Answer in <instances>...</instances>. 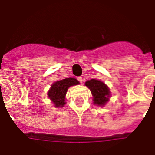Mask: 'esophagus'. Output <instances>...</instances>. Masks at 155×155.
Here are the masks:
<instances>
[{
  "mask_svg": "<svg viewBox=\"0 0 155 155\" xmlns=\"http://www.w3.org/2000/svg\"><path fill=\"white\" fill-rule=\"evenodd\" d=\"M77 80H79V82H80V83H81V84H82V83H83V78H82L81 76H80V77H78Z\"/></svg>",
  "mask_w": 155,
  "mask_h": 155,
  "instance_id": "34e87169",
  "label": "esophagus"
}]
</instances>
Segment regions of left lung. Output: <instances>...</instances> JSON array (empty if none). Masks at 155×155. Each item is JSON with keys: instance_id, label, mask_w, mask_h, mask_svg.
Returning a JSON list of instances; mask_svg holds the SVG:
<instances>
[{"instance_id": "left-lung-1", "label": "left lung", "mask_w": 155, "mask_h": 155, "mask_svg": "<svg viewBox=\"0 0 155 155\" xmlns=\"http://www.w3.org/2000/svg\"><path fill=\"white\" fill-rule=\"evenodd\" d=\"M85 86H87L91 92L94 105L103 106L110 101L111 92L109 87L104 82L96 79H91L86 81Z\"/></svg>"}]
</instances>
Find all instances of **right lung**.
<instances>
[{
	"instance_id": "right-lung-1",
	"label": "right lung",
	"mask_w": 155,
	"mask_h": 155,
	"mask_svg": "<svg viewBox=\"0 0 155 155\" xmlns=\"http://www.w3.org/2000/svg\"><path fill=\"white\" fill-rule=\"evenodd\" d=\"M80 84V82L75 78H66L54 82L48 91L47 95L55 107H64L66 104L65 96L68 89L71 86Z\"/></svg>"
}]
</instances>
